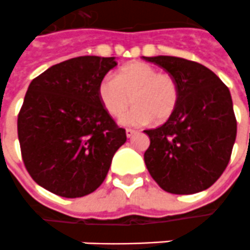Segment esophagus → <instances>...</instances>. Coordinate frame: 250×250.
I'll list each match as a JSON object with an SVG mask.
<instances>
[{"mask_svg": "<svg viewBox=\"0 0 250 250\" xmlns=\"http://www.w3.org/2000/svg\"><path fill=\"white\" fill-rule=\"evenodd\" d=\"M136 134H138V131L131 130V128H127V130H125V135H127V138H132V136Z\"/></svg>", "mask_w": 250, "mask_h": 250, "instance_id": "1", "label": "esophagus"}]
</instances>
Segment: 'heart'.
Listing matches in <instances>:
<instances>
[{"label": "heart", "instance_id": "b5f03b06", "mask_svg": "<svg viewBox=\"0 0 250 250\" xmlns=\"http://www.w3.org/2000/svg\"><path fill=\"white\" fill-rule=\"evenodd\" d=\"M135 106L122 116L120 123L128 127H143L164 122L175 112L179 102V84L171 74L159 73L146 62L135 61L106 75L98 84V98L111 116H120L131 104Z\"/></svg>", "mask_w": 250, "mask_h": 250}]
</instances>
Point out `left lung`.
I'll list each match as a JSON object with an SVG mask.
<instances>
[{
  "mask_svg": "<svg viewBox=\"0 0 250 250\" xmlns=\"http://www.w3.org/2000/svg\"><path fill=\"white\" fill-rule=\"evenodd\" d=\"M179 84L175 112L158 128L146 130L144 162L162 189L192 195L209 188L228 166L237 122L229 88L203 64L177 57H143Z\"/></svg>",
  "mask_w": 250,
  "mask_h": 250,
  "instance_id": "8db88e82",
  "label": "left lung"
}]
</instances>
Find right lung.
I'll use <instances>...</instances> for the list:
<instances>
[{"label": "right lung", "mask_w": 250, "mask_h": 250, "mask_svg": "<svg viewBox=\"0 0 250 250\" xmlns=\"http://www.w3.org/2000/svg\"><path fill=\"white\" fill-rule=\"evenodd\" d=\"M115 57H77L31 81L18 114L23 164L38 186L75 199L104 182L114 155L127 140L98 98V84Z\"/></svg>", "instance_id": "right-lung-1"}]
</instances>
